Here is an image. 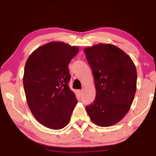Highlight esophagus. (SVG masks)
<instances>
[{"label": "esophagus", "instance_id": "1", "mask_svg": "<svg viewBox=\"0 0 156 156\" xmlns=\"http://www.w3.org/2000/svg\"><path fill=\"white\" fill-rule=\"evenodd\" d=\"M79 94H80V95H83V89H81V90H79Z\"/></svg>", "mask_w": 156, "mask_h": 156}]
</instances>
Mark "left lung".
<instances>
[{
	"mask_svg": "<svg viewBox=\"0 0 156 156\" xmlns=\"http://www.w3.org/2000/svg\"><path fill=\"white\" fill-rule=\"evenodd\" d=\"M84 51L96 89L95 100L86 110L96 125L112 126L122 119L133 102L137 83L135 65L113 44H96Z\"/></svg>",
	"mask_w": 156,
	"mask_h": 156,
	"instance_id": "obj_1",
	"label": "left lung"
}]
</instances>
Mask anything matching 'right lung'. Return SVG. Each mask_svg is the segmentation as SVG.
Instances as JSON below:
<instances>
[{"instance_id": "obj_1", "label": "right lung", "mask_w": 156, "mask_h": 156, "mask_svg": "<svg viewBox=\"0 0 156 156\" xmlns=\"http://www.w3.org/2000/svg\"><path fill=\"white\" fill-rule=\"evenodd\" d=\"M78 51L77 47L51 42L36 49L26 62L23 85L28 106L47 128L58 130L67 126L77 104L68 85V66Z\"/></svg>"}]
</instances>
